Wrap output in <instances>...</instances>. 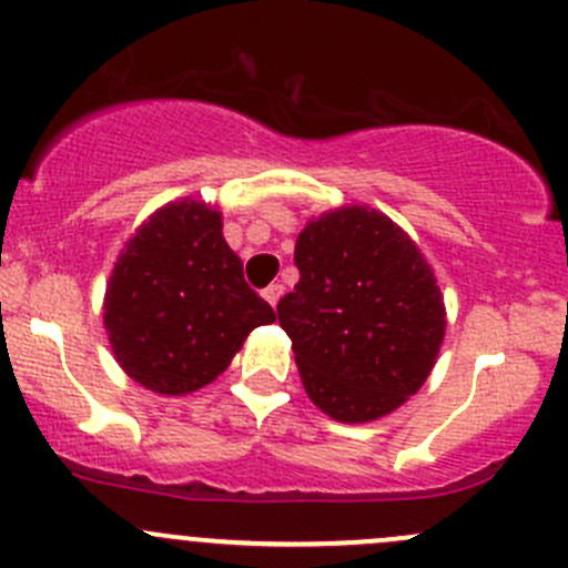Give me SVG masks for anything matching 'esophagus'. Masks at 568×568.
<instances>
[{
  "label": "esophagus",
  "mask_w": 568,
  "mask_h": 568,
  "mask_svg": "<svg viewBox=\"0 0 568 568\" xmlns=\"http://www.w3.org/2000/svg\"><path fill=\"white\" fill-rule=\"evenodd\" d=\"M283 285H280V283H272V285H268V288L266 291H263V296H266V302H268V305H277V302H280V296H283Z\"/></svg>",
  "instance_id": "esophagus-1"
}]
</instances>
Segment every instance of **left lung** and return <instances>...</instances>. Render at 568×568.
<instances>
[{"label": "left lung", "instance_id": "obj_1", "mask_svg": "<svg viewBox=\"0 0 568 568\" xmlns=\"http://www.w3.org/2000/svg\"><path fill=\"white\" fill-rule=\"evenodd\" d=\"M300 283L277 305L302 385L321 412L368 423L420 390L445 335L420 250L374 209H341L296 239Z\"/></svg>", "mask_w": 568, "mask_h": 568}]
</instances>
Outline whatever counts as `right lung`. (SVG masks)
I'll list each match as a JSON object with an SVG mask.
<instances>
[{
	"mask_svg": "<svg viewBox=\"0 0 568 568\" xmlns=\"http://www.w3.org/2000/svg\"><path fill=\"white\" fill-rule=\"evenodd\" d=\"M274 318L227 247L220 211L197 200L164 205L136 231L114 263L104 302L118 363L164 395L214 382L250 332Z\"/></svg>",
	"mask_w": 568,
	"mask_h": 568,
	"instance_id": "add662e5",
	"label": "right lung"
}]
</instances>
